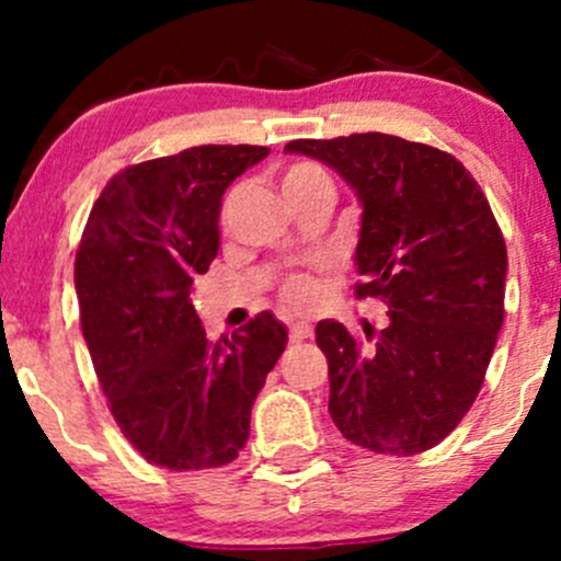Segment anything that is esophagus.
<instances>
[{"label":"esophagus","instance_id":"1","mask_svg":"<svg viewBox=\"0 0 561 561\" xmlns=\"http://www.w3.org/2000/svg\"><path fill=\"white\" fill-rule=\"evenodd\" d=\"M307 339H312V325H307V322H293L290 342L301 344V342H307Z\"/></svg>","mask_w":561,"mask_h":561}]
</instances>
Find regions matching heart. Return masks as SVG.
<instances>
[{"label": "heart", "instance_id": "b5f03b06", "mask_svg": "<svg viewBox=\"0 0 561 561\" xmlns=\"http://www.w3.org/2000/svg\"><path fill=\"white\" fill-rule=\"evenodd\" d=\"M322 175H325V173H322L320 168L307 165V162L287 168L285 175H282V192L287 195V192L298 190V186L307 184V181L322 179ZM317 293H320V287H317V282L307 274L290 276V279L285 282V287H282V296H285V301L290 304V307H296V309L312 307V304L317 301Z\"/></svg>", "mask_w": 561, "mask_h": 561}]
</instances>
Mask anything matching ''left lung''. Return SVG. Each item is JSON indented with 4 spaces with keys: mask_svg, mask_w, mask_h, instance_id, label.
Returning a JSON list of instances; mask_svg holds the SVG:
<instances>
[{
    "mask_svg": "<svg viewBox=\"0 0 561 561\" xmlns=\"http://www.w3.org/2000/svg\"><path fill=\"white\" fill-rule=\"evenodd\" d=\"M285 151L325 162L355 192V293L386 298L390 317L371 347L342 322H317L328 412L353 445L423 454L469 412L505 320L507 249L489 201L456 157L396 135L293 140Z\"/></svg>",
    "mask_w": 561,
    "mask_h": 561,
    "instance_id": "obj_1",
    "label": "left lung"
}]
</instances>
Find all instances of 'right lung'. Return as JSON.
I'll list each match as a JSON object with an SVG mask.
<instances>
[{
    "instance_id": "obj_1",
    "label": "right lung",
    "mask_w": 561,
    "mask_h": 561,
    "mask_svg": "<svg viewBox=\"0 0 561 561\" xmlns=\"http://www.w3.org/2000/svg\"><path fill=\"white\" fill-rule=\"evenodd\" d=\"M265 146H192L113 175L76 254L81 328L113 417L157 467L230 463L287 328L271 312L206 339L190 287L219 252L222 195Z\"/></svg>"
}]
</instances>
